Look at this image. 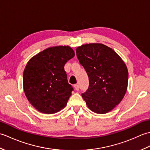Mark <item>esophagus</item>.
Returning a JSON list of instances; mask_svg holds the SVG:
<instances>
[{"label": "esophagus", "instance_id": "esophagus-1", "mask_svg": "<svg viewBox=\"0 0 150 150\" xmlns=\"http://www.w3.org/2000/svg\"><path fill=\"white\" fill-rule=\"evenodd\" d=\"M74 88H75V90H77V91L79 90V86L78 84H75L74 85Z\"/></svg>", "mask_w": 150, "mask_h": 150}]
</instances>
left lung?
Returning <instances> with one entry per match:
<instances>
[{
  "label": "left lung",
  "mask_w": 150,
  "mask_h": 150,
  "mask_svg": "<svg viewBox=\"0 0 150 150\" xmlns=\"http://www.w3.org/2000/svg\"><path fill=\"white\" fill-rule=\"evenodd\" d=\"M76 53L90 81L88 90L82 94L87 106L96 113L110 112L122 101L128 88L125 62L113 49L100 43L83 44Z\"/></svg>",
  "instance_id": "obj_1"
}]
</instances>
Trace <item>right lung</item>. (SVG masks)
<instances>
[{
  "mask_svg": "<svg viewBox=\"0 0 150 150\" xmlns=\"http://www.w3.org/2000/svg\"><path fill=\"white\" fill-rule=\"evenodd\" d=\"M75 56L69 46L50 47L31 57L23 73V89L28 101L40 113L53 114L64 108L73 88L64 71Z\"/></svg>",
  "mask_w": 150,
  "mask_h": 150,
  "instance_id": "right-lung-1",
  "label": "right lung"
}]
</instances>
